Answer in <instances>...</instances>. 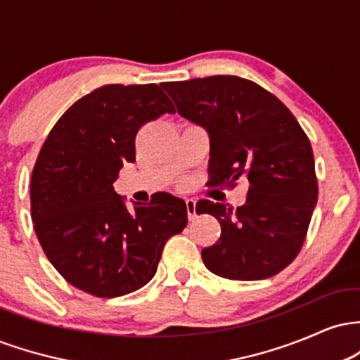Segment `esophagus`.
<instances>
[{"mask_svg":"<svg viewBox=\"0 0 360 360\" xmlns=\"http://www.w3.org/2000/svg\"><path fill=\"white\" fill-rule=\"evenodd\" d=\"M186 208H188L189 220H194V218H196V200L188 198V200H186Z\"/></svg>","mask_w":360,"mask_h":360,"instance_id":"obj_1","label":"esophagus"}]
</instances>
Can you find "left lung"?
Segmentation results:
<instances>
[{"label":"left lung","instance_id":"8db88e82","mask_svg":"<svg viewBox=\"0 0 360 360\" xmlns=\"http://www.w3.org/2000/svg\"><path fill=\"white\" fill-rule=\"evenodd\" d=\"M181 117L210 135L208 184H249L237 210L200 200L196 213L220 221V238L201 250L213 274L233 281L271 278L303 247L318 198L308 135L274 94L237 76L164 82Z\"/></svg>","mask_w":360,"mask_h":360}]
</instances>
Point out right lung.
<instances>
[{
  "label": "right lung",
  "mask_w": 360,
  "mask_h": 360,
  "mask_svg": "<svg viewBox=\"0 0 360 360\" xmlns=\"http://www.w3.org/2000/svg\"><path fill=\"white\" fill-rule=\"evenodd\" d=\"M174 106L157 84H106L65 111L32 172V220L57 272L98 298L134 292L154 278L164 245L188 223L181 198L157 193L134 212L115 193L135 137Z\"/></svg>",
  "instance_id": "obj_1"
}]
</instances>
